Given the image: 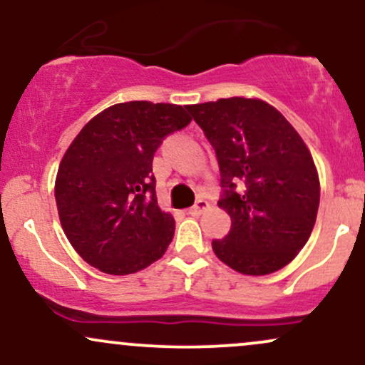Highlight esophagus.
Segmentation results:
<instances>
[{
    "instance_id": "esophagus-1",
    "label": "esophagus",
    "mask_w": 365,
    "mask_h": 365,
    "mask_svg": "<svg viewBox=\"0 0 365 365\" xmlns=\"http://www.w3.org/2000/svg\"><path fill=\"white\" fill-rule=\"evenodd\" d=\"M207 200L206 199H197L195 200V204L194 206H192L190 209H188V215H192V216H199L200 212L204 211V209H207Z\"/></svg>"
}]
</instances>
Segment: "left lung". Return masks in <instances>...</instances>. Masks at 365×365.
Here are the masks:
<instances>
[{
    "label": "left lung",
    "instance_id": "left-lung-1",
    "mask_svg": "<svg viewBox=\"0 0 365 365\" xmlns=\"http://www.w3.org/2000/svg\"><path fill=\"white\" fill-rule=\"evenodd\" d=\"M215 149L221 207L232 228L212 240L220 261L242 274H269L302 250L316 223L319 177L302 137L276 108L228 98L187 106Z\"/></svg>",
    "mask_w": 365,
    "mask_h": 365
}]
</instances>
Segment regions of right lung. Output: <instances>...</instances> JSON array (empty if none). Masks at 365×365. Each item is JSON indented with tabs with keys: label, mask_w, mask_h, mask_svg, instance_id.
Returning <instances> with one entry per match:
<instances>
[{
	"label": "right lung",
	"mask_w": 365,
	"mask_h": 365,
	"mask_svg": "<svg viewBox=\"0 0 365 365\" xmlns=\"http://www.w3.org/2000/svg\"><path fill=\"white\" fill-rule=\"evenodd\" d=\"M190 121L187 106L130 101L101 111L75 137L54 197L63 232L87 264L120 276L163 257L175 220L158 206L153 158Z\"/></svg>",
	"instance_id": "add662e5"
}]
</instances>
